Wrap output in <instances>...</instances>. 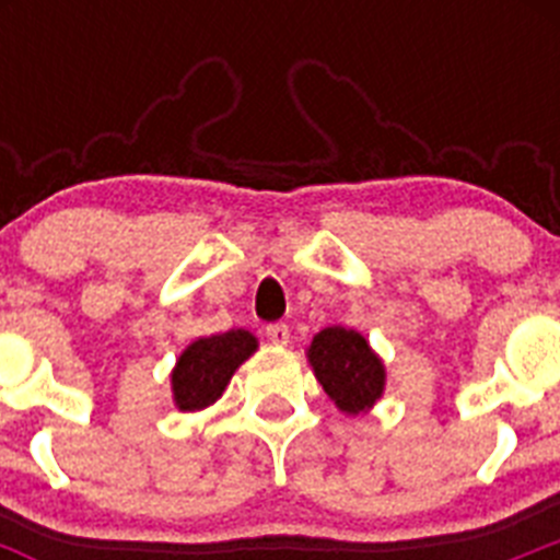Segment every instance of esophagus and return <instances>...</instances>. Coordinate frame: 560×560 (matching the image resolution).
I'll list each match as a JSON object with an SVG mask.
<instances>
[{
	"label": "esophagus",
	"mask_w": 560,
	"mask_h": 560,
	"mask_svg": "<svg viewBox=\"0 0 560 560\" xmlns=\"http://www.w3.org/2000/svg\"><path fill=\"white\" fill-rule=\"evenodd\" d=\"M266 339L271 341V345H289V325L285 323H271L266 325Z\"/></svg>",
	"instance_id": "34e87169"
}]
</instances>
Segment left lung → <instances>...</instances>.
Wrapping results in <instances>:
<instances>
[{"label": "left lung", "mask_w": 560, "mask_h": 560, "mask_svg": "<svg viewBox=\"0 0 560 560\" xmlns=\"http://www.w3.org/2000/svg\"><path fill=\"white\" fill-rule=\"evenodd\" d=\"M308 361L316 381L336 400L341 412L359 415L381 398L384 389V368L378 355L370 350L368 339L355 330L325 328L314 336L308 348Z\"/></svg>", "instance_id": "left-lung-1"}]
</instances>
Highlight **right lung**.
<instances>
[{
    "mask_svg": "<svg viewBox=\"0 0 560 560\" xmlns=\"http://www.w3.org/2000/svg\"><path fill=\"white\" fill-rule=\"evenodd\" d=\"M255 348L257 341L249 330H230V334L192 341L173 370L176 407L185 409V412H196V409L215 404L230 384L237 364L249 359Z\"/></svg>",
    "mask_w": 560,
    "mask_h": 560,
    "instance_id": "right-lung-1",
    "label": "right lung"
}]
</instances>
